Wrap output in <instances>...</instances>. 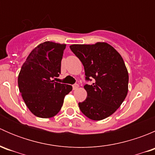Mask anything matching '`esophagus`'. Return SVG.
<instances>
[{
	"label": "esophagus",
	"instance_id": "1",
	"mask_svg": "<svg viewBox=\"0 0 155 155\" xmlns=\"http://www.w3.org/2000/svg\"><path fill=\"white\" fill-rule=\"evenodd\" d=\"M79 87V85L78 84H74V85H73V90H76V89Z\"/></svg>",
	"mask_w": 155,
	"mask_h": 155
}]
</instances>
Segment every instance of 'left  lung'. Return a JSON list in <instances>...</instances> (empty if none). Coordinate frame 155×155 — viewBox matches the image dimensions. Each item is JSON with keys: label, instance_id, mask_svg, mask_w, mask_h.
Returning <instances> with one entry per match:
<instances>
[{"label": "left lung", "instance_id": "8db88e82", "mask_svg": "<svg viewBox=\"0 0 155 155\" xmlns=\"http://www.w3.org/2000/svg\"><path fill=\"white\" fill-rule=\"evenodd\" d=\"M71 51L79 58L85 72L87 97L79 103L81 112L90 119L101 121L114 113L125 99L129 76L121 54L104 42L95 44H73Z\"/></svg>", "mask_w": 155, "mask_h": 155}]
</instances>
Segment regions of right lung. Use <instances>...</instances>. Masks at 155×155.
I'll list each match as a JSON object with an SVG mask.
<instances>
[{
    "label": "right lung",
    "instance_id": "add662e5",
    "mask_svg": "<svg viewBox=\"0 0 155 155\" xmlns=\"http://www.w3.org/2000/svg\"><path fill=\"white\" fill-rule=\"evenodd\" d=\"M66 44L46 41L31 51L18 76L21 97L29 110L39 118L54 116L73 87L52 80L58 77Z\"/></svg>",
    "mask_w": 155,
    "mask_h": 155
}]
</instances>
